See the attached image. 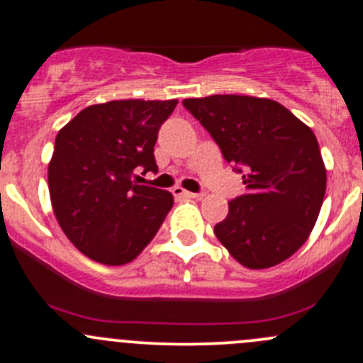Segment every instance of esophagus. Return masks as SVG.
Here are the masks:
<instances>
[{"label":"esophagus","instance_id":"obj_1","mask_svg":"<svg viewBox=\"0 0 363 363\" xmlns=\"http://www.w3.org/2000/svg\"><path fill=\"white\" fill-rule=\"evenodd\" d=\"M172 193H174L175 196H186V199H200L202 196V193H191V191H186V189L182 188H174L172 189Z\"/></svg>","mask_w":363,"mask_h":363}]
</instances>
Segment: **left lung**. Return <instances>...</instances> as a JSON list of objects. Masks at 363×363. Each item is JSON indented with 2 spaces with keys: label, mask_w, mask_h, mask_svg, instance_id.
<instances>
[{
  "label": "left lung",
  "mask_w": 363,
  "mask_h": 363,
  "mask_svg": "<svg viewBox=\"0 0 363 363\" xmlns=\"http://www.w3.org/2000/svg\"><path fill=\"white\" fill-rule=\"evenodd\" d=\"M182 105L228 163L246 168V193L228 202V216L214 226L219 242L252 270L290 258L311 235L327 189L313 130L269 98L212 94Z\"/></svg>",
  "instance_id": "left-lung-1"
}]
</instances>
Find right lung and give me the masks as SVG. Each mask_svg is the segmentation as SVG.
Masks as SVG:
<instances>
[{"label": "right lung", "instance_id": "right-lung-1", "mask_svg": "<svg viewBox=\"0 0 363 363\" xmlns=\"http://www.w3.org/2000/svg\"><path fill=\"white\" fill-rule=\"evenodd\" d=\"M177 100L91 105L60 130L49 163L52 211L69 242L104 265H124L155 239L172 193L142 186L158 172L155 144Z\"/></svg>", "mask_w": 363, "mask_h": 363}]
</instances>
